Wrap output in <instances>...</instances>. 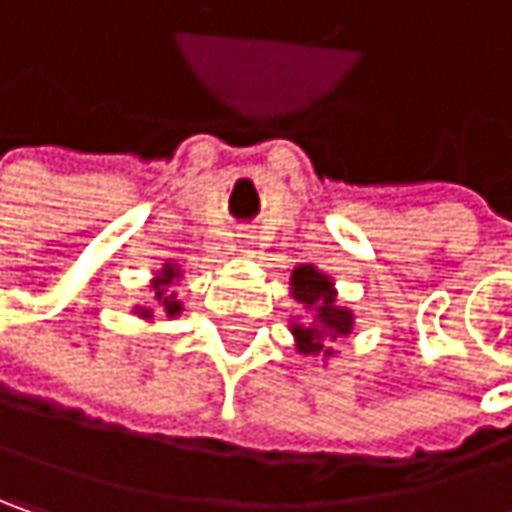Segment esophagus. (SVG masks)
<instances>
[{
	"instance_id": "obj_1",
	"label": "esophagus",
	"mask_w": 512,
	"mask_h": 512,
	"mask_svg": "<svg viewBox=\"0 0 512 512\" xmlns=\"http://www.w3.org/2000/svg\"><path fill=\"white\" fill-rule=\"evenodd\" d=\"M243 243H246V246H249V237H243Z\"/></svg>"
}]
</instances>
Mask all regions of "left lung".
<instances>
[{
  "label": "left lung",
  "mask_w": 512,
  "mask_h": 512,
  "mask_svg": "<svg viewBox=\"0 0 512 512\" xmlns=\"http://www.w3.org/2000/svg\"><path fill=\"white\" fill-rule=\"evenodd\" d=\"M293 299L310 310L307 322H293V337L302 354H325L331 357V343L340 337H349L354 325V313L337 304L334 281L319 272L316 266L304 263L296 266L290 275Z\"/></svg>",
  "instance_id": "left-lung-1"
}]
</instances>
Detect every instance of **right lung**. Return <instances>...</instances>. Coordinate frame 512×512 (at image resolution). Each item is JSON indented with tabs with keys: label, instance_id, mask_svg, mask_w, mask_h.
<instances>
[{
	"label": "right lung",
	"instance_id": "1",
	"mask_svg": "<svg viewBox=\"0 0 512 512\" xmlns=\"http://www.w3.org/2000/svg\"><path fill=\"white\" fill-rule=\"evenodd\" d=\"M175 278H181V269L175 266V263H163L161 272L155 275V281H152V290H155V304H149V307H134V313L137 316H143V319H155V316H178L181 310H184V304L178 302V293H172L169 287H172V281Z\"/></svg>",
	"mask_w": 512,
	"mask_h": 512
}]
</instances>
